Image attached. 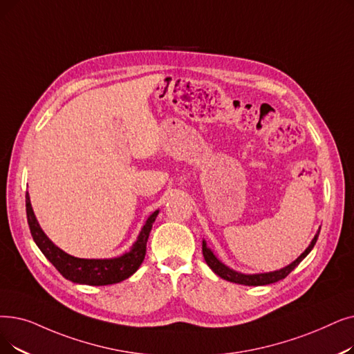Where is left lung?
I'll return each instance as SVG.
<instances>
[{
  "mask_svg": "<svg viewBox=\"0 0 354 354\" xmlns=\"http://www.w3.org/2000/svg\"><path fill=\"white\" fill-rule=\"evenodd\" d=\"M319 230L321 227L318 228V232L315 233L314 239L311 240L310 245L306 248L301 254L299 257H297L294 262L289 263L288 266L279 269V270H273V272H265V273H241V272H237L232 268H228L227 265H224L221 260L214 254V252L208 248L207 245V241L203 240V254H204V259L207 265L211 268V270L218 274L220 278L228 281V282H233V283H239V285H245V286H262V285H269V283H274L278 282L283 278H286V276L294 270L302 260L310 254V252L314 249V245L317 243V239H318V234H319Z\"/></svg>",
  "mask_w": 354,
  "mask_h": 354,
  "instance_id": "left-lung-1",
  "label": "left lung"
}]
</instances>
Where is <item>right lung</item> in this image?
<instances>
[{
    "mask_svg": "<svg viewBox=\"0 0 354 354\" xmlns=\"http://www.w3.org/2000/svg\"><path fill=\"white\" fill-rule=\"evenodd\" d=\"M26 212L30 233H32V237L37 244V248L64 278L80 285L102 286L124 281L140 268L145 260L146 244L150 230L158 217L159 209L149 215V218L142 227L140 233L137 236V240L133 243L130 250L111 259H81L71 256L62 249H59L41 230L32 208V203H30L28 192L26 194Z\"/></svg>",
    "mask_w": 354,
    "mask_h": 354,
    "instance_id": "right-lung-1",
    "label": "right lung"
}]
</instances>
